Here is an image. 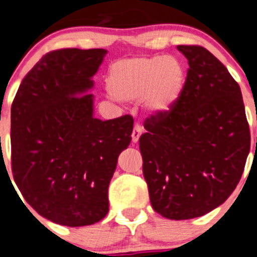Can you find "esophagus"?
Masks as SVG:
<instances>
[{
    "mask_svg": "<svg viewBox=\"0 0 257 257\" xmlns=\"http://www.w3.org/2000/svg\"><path fill=\"white\" fill-rule=\"evenodd\" d=\"M142 133H143L142 126H141L140 124H136V125H134L133 132H132V141H133L134 143H137L138 140H140V137H141V134Z\"/></svg>",
    "mask_w": 257,
    "mask_h": 257,
    "instance_id": "1",
    "label": "esophagus"
}]
</instances>
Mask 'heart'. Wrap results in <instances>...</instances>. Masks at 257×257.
<instances>
[{"instance_id":"1","label":"heart","mask_w":257,"mask_h":257,"mask_svg":"<svg viewBox=\"0 0 257 257\" xmlns=\"http://www.w3.org/2000/svg\"><path fill=\"white\" fill-rule=\"evenodd\" d=\"M186 70L175 57H132L115 61L108 70L107 88L125 101L142 97L150 112L165 115L178 103L186 85Z\"/></svg>"}]
</instances>
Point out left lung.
<instances>
[{
  "label": "left lung",
  "mask_w": 257,
  "mask_h": 257,
  "mask_svg": "<svg viewBox=\"0 0 257 257\" xmlns=\"http://www.w3.org/2000/svg\"><path fill=\"white\" fill-rule=\"evenodd\" d=\"M188 60L175 107L145 120L140 138L151 205L172 220L207 214L232 195L249 152L241 88L201 46H178Z\"/></svg>",
  "instance_id": "left-lung-1"
}]
</instances>
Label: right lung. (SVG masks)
<instances>
[{
	"label": "right lung",
	"mask_w": 257,
	"mask_h": 257,
	"mask_svg": "<svg viewBox=\"0 0 257 257\" xmlns=\"http://www.w3.org/2000/svg\"><path fill=\"white\" fill-rule=\"evenodd\" d=\"M106 54L48 52L25 75L11 105L14 180L34 211L60 225L105 218L117 157L132 141L131 115L105 121L93 116L88 91Z\"/></svg>",
	"instance_id": "1"
}]
</instances>
